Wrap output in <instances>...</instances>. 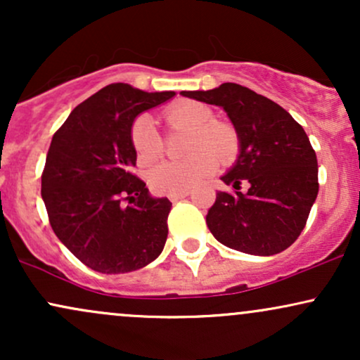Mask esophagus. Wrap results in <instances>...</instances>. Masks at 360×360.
I'll return each mask as SVG.
<instances>
[{"label":"esophagus","instance_id":"obj_1","mask_svg":"<svg viewBox=\"0 0 360 360\" xmlns=\"http://www.w3.org/2000/svg\"><path fill=\"white\" fill-rule=\"evenodd\" d=\"M189 194V191H181V193H174V194H169V200L172 201V203H176V201L183 200V198H186Z\"/></svg>","mask_w":360,"mask_h":360}]
</instances>
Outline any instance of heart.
<instances>
[{"label":"heart","instance_id":"b5f03b06","mask_svg":"<svg viewBox=\"0 0 360 360\" xmlns=\"http://www.w3.org/2000/svg\"><path fill=\"white\" fill-rule=\"evenodd\" d=\"M171 128L189 131L186 162H160L148 172V184L155 193L188 191L217 169L218 162H230L238 150L237 131L232 125L214 120L213 110L200 101H179L164 111ZM131 146L140 166H148L162 155L164 143L150 115H140L131 123Z\"/></svg>","mask_w":360,"mask_h":360}]
</instances>
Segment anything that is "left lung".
Here are the masks:
<instances>
[{"instance_id": "obj_1", "label": "left lung", "mask_w": 360, "mask_h": 360, "mask_svg": "<svg viewBox=\"0 0 360 360\" xmlns=\"http://www.w3.org/2000/svg\"><path fill=\"white\" fill-rule=\"evenodd\" d=\"M191 100L223 108L238 137V155L206 214L213 237L250 255L286 250L307 225L318 194L316 154L303 127L278 103L235 82L210 91H181ZM242 180L250 191L240 193Z\"/></svg>"}]
</instances>
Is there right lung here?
Wrapping results in <instances>:
<instances>
[{"instance_id":"add662e5","label":"right lung","mask_w":360,"mask_h":360,"mask_svg":"<svg viewBox=\"0 0 360 360\" xmlns=\"http://www.w3.org/2000/svg\"><path fill=\"white\" fill-rule=\"evenodd\" d=\"M172 96L115 82L77 105L53 134L42 200L53 233L93 271L142 269L166 245L172 203L131 174L137 154L130 130L140 113Z\"/></svg>"}]
</instances>
